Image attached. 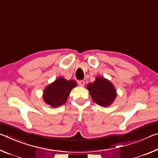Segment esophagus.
I'll use <instances>...</instances> for the list:
<instances>
[{
  "instance_id": "obj_1",
  "label": "esophagus",
  "mask_w": 158,
  "mask_h": 158,
  "mask_svg": "<svg viewBox=\"0 0 158 158\" xmlns=\"http://www.w3.org/2000/svg\"><path fill=\"white\" fill-rule=\"evenodd\" d=\"M78 84L80 85V86H84L85 84V82L84 81H83V80H80V81H78Z\"/></svg>"
}]
</instances>
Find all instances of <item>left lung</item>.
<instances>
[{
  "instance_id": "8db88e82",
  "label": "left lung",
  "mask_w": 158,
  "mask_h": 158,
  "mask_svg": "<svg viewBox=\"0 0 158 158\" xmlns=\"http://www.w3.org/2000/svg\"><path fill=\"white\" fill-rule=\"evenodd\" d=\"M86 88L93 100L100 106L110 105L116 97V91L113 84L103 77H97L95 81L88 84Z\"/></svg>"
}]
</instances>
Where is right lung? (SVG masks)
<instances>
[{
    "mask_svg": "<svg viewBox=\"0 0 158 158\" xmlns=\"http://www.w3.org/2000/svg\"><path fill=\"white\" fill-rule=\"evenodd\" d=\"M76 85L77 83L73 80L68 81L63 77H59L45 89L43 95L44 102L53 107L63 105L71 90Z\"/></svg>",
    "mask_w": 158,
    "mask_h": 158,
    "instance_id": "obj_1",
    "label": "right lung"
}]
</instances>
